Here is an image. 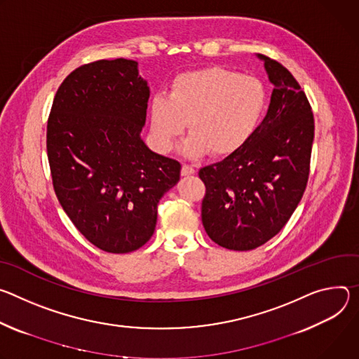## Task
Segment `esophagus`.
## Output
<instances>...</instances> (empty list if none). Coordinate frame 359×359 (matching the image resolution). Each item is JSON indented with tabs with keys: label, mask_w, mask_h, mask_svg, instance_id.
<instances>
[{
	"label": "esophagus",
	"mask_w": 359,
	"mask_h": 359,
	"mask_svg": "<svg viewBox=\"0 0 359 359\" xmlns=\"http://www.w3.org/2000/svg\"><path fill=\"white\" fill-rule=\"evenodd\" d=\"M181 174H182V175H192V174H195V168H194L192 165L184 164L182 168H181Z\"/></svg>",
	"instance_id": "1"
}]
</instances>
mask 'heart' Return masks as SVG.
Masks as SVG:
<instances>
[{"label": "heart", "instance_id": "heart-1", "mask_svg": "<svg viewBox=\"0 0 359 359\" xmlns=\"http://www.w3.org/2000/svg\"><path fill=\"white\" fill-rule=\"evenodd\" d=\"M266 93L258 78L221 67L178 75L165 95L151 102V126L158 145L171 149L184 133L182 151L189 156L210 151L225 156L240 149L258 128Z\"/></svg>", "mask_w": 359, "mask_h": 359}]
</instances>
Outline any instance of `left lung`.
<instances>
[{"label": "left lung", "mask_w": 359, "mask_h": 359, "mask_svg": "<svg viewBox=\"0 0 359 359\" xmlns=\"http://www.w3.org/2000/svg\"><path fill=\"white\" fill-rule=\"evenodd\" d=\"M258 57L273 84L264 121L240 149L198 172L205 185L203 225L215 244L233 251L258 248L280 232L309 177L311 104L284 65Z\"/></svg>", "instance_id": "1"}]
</instances>
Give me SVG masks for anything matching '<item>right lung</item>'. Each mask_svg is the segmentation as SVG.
<instances>
[{"mask_svg":"<svg viewBox=\"0 0 359 359\" xmlns=\"http://www.w3.org/2000/svg\"><path fill=\"white\" fill-rule=\"evenodd\" d=\"M133 60H100L60 86L47 124L53 187L75 228L97 248L127 254L145 245L156 205L181 164L141 140L149 88Z\"/></svg>","mask_w":359,"mask_h":359,"instance_id":"right-lung-1","label":"right lung"}]
</instances>
